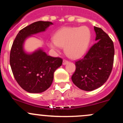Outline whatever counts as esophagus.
<instances>
[{
    "label": "esophagus",
    "instance_id": "obj_1",
    "mask_svg": "<svg viewBox=\"0 0 123 123\" xmlns=\"http://www.w3.org/2000/svg\"><path fill=\"white\" fill-rule=\"evenodd\" d=\"M68 62H69V61L68 60H66V59H64V60H63L62 64H63V65H66V64H68Z\"/></svg>",
    "mask_w": 123,
    "mask_h": 123
}]
</instances>
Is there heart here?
<instances>
[{
	"mask_svg": "<svg viewBox=\"0 0 123 123\" xmlns=\"http://www.w3.org/2000/svg\"><path fill=\"white\" fill-rule=\"evenodd\" d=\"M54 41L49 46L54 50L59 47L65 49L66 54L71 58L77 59L86 54L91 40V31L87 27H63L54 35Z\"/></svg>",
	"mask_w": 123,
	"mask_h": 123,
	"instance_id": "b5f03b06",
	"label": "heart"
}]
</instances>
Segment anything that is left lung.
I'll use <instances>...</instances> for the list:
<instances>
[{
    "instance_id": "8db88e82",
    "label": "left lung",
    "mask_w": 123,
    "mask_h": 123,
    "mask_svg": "<svg viewBox=\"0 0 123 123\" xmlns=\"http://www.w3.org/2000/svg\"><path fill=\"white\" fill-rule=\"evenodd\" d=\"M94 30L98 42L83 58L75 61V71L71 77L73 83L85 91H92L104 85L111 74L114 64L113 42L102 28L94 27Z\"/></svg>"
}]
</instances>
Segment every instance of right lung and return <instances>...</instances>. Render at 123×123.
<instances>
[{"label":"right lung","mask_w":123,"mask_h":123,"mask_svg":"<svg viewBox=\"0 0 123 123\" xmlns=\"http://www.w3.org/2000/svg\"><path fill=\"white\" fill-rule=\"evenodd\" d=\"M49 21H37L21 30L11 47L10 65L18 85L29 93H42L52 83L54 73L61 66L62 59L47 55L39 49L32 54L23 50V43L27 37L44 31L50 25Z\"/></svg>","instance_id":"1"}]
</instances>
